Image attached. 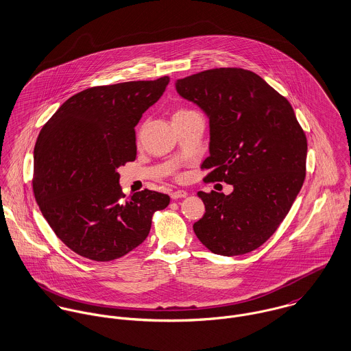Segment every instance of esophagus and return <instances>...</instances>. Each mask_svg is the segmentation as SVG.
I'll use <instances>...</instances> for the list:
<instances>
[{"mask_svg":"<svg viewBox=\"0 0 351 351\" xmlns=\"http://www.w3.org/2000/svg\"><path fill=\"white\" fill-rule=\"evenodd\" d=\"M170 196H171V199H173V200H178V199H184V197H186V196H188V193H186L185 191H174V192H171V193H170Z\"/></svg>","mask_w":351,"mask_h":351,"instance_id":"34e87169","label":"esophagus"}]
</instances>
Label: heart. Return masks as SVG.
I'll list each match as a JSON object with an SVG mask.
<instances>
[{"label":"heart","mask_w":351,"mask_h":351,"mask_svg":"<svg viewBox=\"0 0 351 351\" xmlns=\"http://www.w3.org/2000/svg\"><path fill=\"white\" fill-rule=\"evenodd\" d=\"M192 112H195V110H192V109H186V108H180V109H177V110H176L174 116H181V114H186V113H192ZM174 116H173V117H174Z\"/></svg>","instance_id":"b5f03b06"}]
</instances>
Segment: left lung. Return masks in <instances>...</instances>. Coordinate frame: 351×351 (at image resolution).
<instances>
[{
  "instance_id": "8db88e82",
  "label": "left lung",
  "mask_w": 351,
  "mask_h": 351,
  "mask_svg": "<svg viewBox=\"0 0 351 351\" xmlns=\"http://www.w3.org/2000/svg\"><path fill=\"white\" fill-rule=\"evenodd\" d=\"M177 92L209 116L205 182L232 193L199 192L205 213L193 224L201 243L219 255L262 246L280 227L305 180L306 136L292 105L258 74L210 69L176 82Z\"/></svg>"
}]
</instances>
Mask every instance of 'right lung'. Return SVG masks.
<instances>
[{
  "label": "right lung",
  "mask_w": 351,
  "mask_h": 351,
  "mask_svg": "<svg viewBox=\"0 0 351 351\" xmlns=\"http://www.w3.org/2000/svg\"><path fill=\"white\" fill-rule=\"evenodd\" d=\"M170 78L85 89L43 125L34 151L32 188L55 235L81 256L108 262L136 249L167 195L143 189L125 197L119 166L136 158L135 127Z\"/></svg>",
  "instance_id": "right-lung-1"
}]
</instances>
